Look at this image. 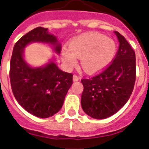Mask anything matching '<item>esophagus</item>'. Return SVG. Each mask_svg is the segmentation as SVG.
<instances>
[{
    "label": "esophagus",
    "mask_w": 149,
    "mask_h": 149,
    "mask_svg": "<svg viewBox=\"0 0 149 149\" xmlns=\"http://www.w3.org/2000/svg\"><path fill=\"white\" fill-rule=\"evenodd\" d=\"M79 79H80V78H79L78 76H76V75H74V76H73V81H78L79 80Z\"/></svg>",
    "instance_id": "34e87169"
}]
</instances>
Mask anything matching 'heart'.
<instances>
[{"label": "heart", "instance_id": "heart-1", "mask_svg": "<svg viewBox=\"0 0 149 149\" xmlns=\"http://www.w3.org/2000/svg\"><path fill=\"white\" fill-rule=\"evenodd\" d=\"M117 52V44L112 39L100 33H86L72 39L69 48H63L61 56L65 65L72 68L80 58L83 70L95 73L112 62Z\"/></svg>", "mask_w": 149, "mask_h": 149}]
</instances>
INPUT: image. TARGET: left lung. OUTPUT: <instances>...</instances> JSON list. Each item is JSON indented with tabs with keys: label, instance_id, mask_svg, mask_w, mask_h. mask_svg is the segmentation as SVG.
Returning <instances> with one entry per match:
<instances>
[{
	"label": "left lung",
	"instance_id": "1",
	"mask_svg": "<svg viewBox=\"0 0 149 149\" xmlns=\"http://www.w3.org/2000/svg\"><path fill=\"white\" fill-rule=\"evenodd\" d=\"M114 33L120 45L112 63L97 76L81 81L84 86L81 107L93 118H107L118 112L134 89L135 53L123 36L118 31Z\"/></svg>",
	"mask_w": 149,
	"mask_h": 149
}]
</instances>
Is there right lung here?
Wrapping results in <instances>:
<instances>
[{"mask_svg": "<svg viewBox=\"0 0 149 149\" xmlns=\"http://www.w3.org/2000/svg\"><path fill=\"white\" fill-rule=\"evenodd\" d=\"M51 45L56 54L61 44L48 29L37 27L15 43L10 62V82L12 92L20 106L31 115L47 118L57 113L63 105L73 75L62 71L52 57L40 67H32L25 59L24 49L31 43Z\"/></svg>", "mask_w": 149, "mask_h": 149, "instance_id": "1", "label": "right lung"}]
</instances>
